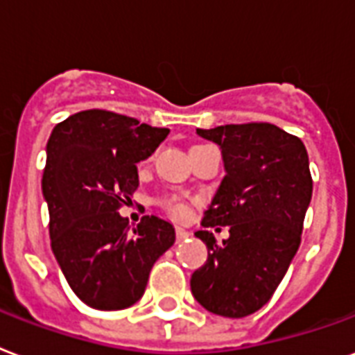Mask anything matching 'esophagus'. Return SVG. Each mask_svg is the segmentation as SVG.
Returning <instances> with one entry per match:
<instances>
[{"instance_id": "esophagus-1", "label": "esophagus", "mask_w": 355, "mask_h": 355, "mask_svg": "<svg viewBox=\"0 0 355 355\" xmlns=\"http://www.w3.org/2000/svg\"><path fill=\"white\" fill-rule=\"evenodd\" d=\"M189 236V231L182 229V227H177V242H182L186 238Z\"/></svg>"}]
</instances>
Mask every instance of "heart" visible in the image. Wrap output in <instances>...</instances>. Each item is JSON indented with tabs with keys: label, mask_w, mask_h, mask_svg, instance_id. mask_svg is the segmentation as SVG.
I'll use <instances>...</instances> for the list:
<instances>
[{
	"label": "heart",
	"mask_w": 355,
	"mask_h": 355,
	"mask_svg": "<svg viewBox=\"0 0 355 355\" xmlns=\"http://www.w3.org/2000/svg\"><path fill=\"white\" fill-rule=\"evenodd\" d=\"M164 207L167 208V212L171 214V216H175V218H178V220H184V218H188L189 214V205L186 201H182V199H167L166 202H164Z\"/></svg>",
	"instance_id": "b5f03b06"
}]
</instances>
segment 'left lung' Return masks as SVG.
<instances>
[{
  "mask_svg": "<svg viewBox=\"0 0 355 355\" xmlns=\"http://www.w3.org/2000/svg\"><path fill=\"white\" fill-rule=\"evenodd\" d=\"M197 134L221 148L225 167L202 227H229V238L196 232L208 259L191 275V294L214 315L242 318L268 304L300 248L313 196L309 158L300 137L270 123Z\"/></svg>",
  "mask_w": 355,
  "mask_h": 355,
  "instance_id": "1",
  "label": "left lung"
}]
</instances>
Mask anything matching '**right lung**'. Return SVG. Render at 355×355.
<instances>
[{
    "label": "right lung",
    "instance_id": "add662e5",
    "mask_svg": "<svg viewBox=\"0 0 355 355\" xmlns=\"http://www.w3.org/2000/svg\"><path fill=\"white\" fill-rule=\"evenodd\" d=\"M167 134L105 110L74 113L51 130L42 175L51 251L70 288L93 309L134 305L154 262L175 243L169 221L143 216L130 231L117 212L139 186L137 162Z\"/></svg>",
    "mask_w": 355,
    "mask_h": 355
}]
</instances>
